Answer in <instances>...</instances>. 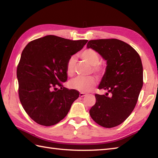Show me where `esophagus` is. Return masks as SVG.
Wrapping results in <instances>:
<instances>
[{"instance_id":"34e87169","label":"esophagus","mask_w":158,"mask_h":158,"mask_svg":"<svg viewBox=\"0 0 158 158\" xmlns=\"http://www.w3.org/2000/svg\"><path fill=\"white\" fill-rule=\"evenodd\" d=\"M86 96V94L83 93V92H81L79 94V96L80 97H83V96Z\"/></svg>"}]
</instances>
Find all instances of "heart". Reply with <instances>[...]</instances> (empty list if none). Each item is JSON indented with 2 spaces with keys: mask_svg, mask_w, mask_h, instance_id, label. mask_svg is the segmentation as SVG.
<instances>
[{
  "mask_svg": "<svg viewBox=\"0 0 158 158\" xmlns=\"http://www.w3.org/2000/svg\"><path fill=\"white\" fill-rule=\"evenodd\" d=\"M80 57L84 61L92 66L94 73L99 74L103 71L102 66L98 64L100 57L98 53L92 49H87L81 52ZM75 58L70 57L69 58L66 65V74L69 76H73L75 73ZM96 85V80L92 77H78L70 82V87L73 89L81 92H87L91 90Z\"/></svg>",
  "mask_w": 158,
  "mask_h": 158,
  "instance_id": "b5f03b06",
  "label": "heart"
}]
</instances>
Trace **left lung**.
<instances>
[{
  "label": "left lung",
  "mask_w": 158,
  "mask_h": 158,
  "mask_svg": "<svg viewBox=\"0 0 158 158\" xmlns=\"http://www.w3.org/2000/svg\"><path fill=\"white\" fill-rule=\"evenodd\" d=\"M92 48L106 60V68L99 89L105 95L96 94V103L89 115L98 125L113 127L123 123L135 109L143 85V69L140 56L132 47L116 39L89 41ZM110 97H107L108 93Z\"/></svg>",
  "instance_id": "obj_1"
}]
</instances>
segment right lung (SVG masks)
Listing matches in <instances>:
<instances>
[{"label":"right lung","mask_w":158,"mask_h":158,"mask_svg":"<svg viewBox=\"0 0 158 158\" xmlns=\"http://www.w3.org/2000/svg\"><path fill=\"white\" fill-rule=\"evenodd\" d=\"M87 42L48 35L31 41L23 49L17 68L19 98L36 123L45 126L58 123L78 98V91L64 88L62 83L68 77L69 58Z\"/></svg>","instance_id":"add662e5"}]
</instances>
